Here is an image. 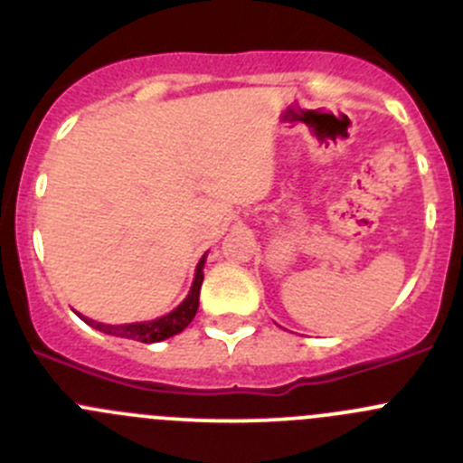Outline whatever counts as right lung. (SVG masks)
Masks as SVG:
<instances>
[{
    "label": "right lung",
    "mask_w": 463,
    "mask_h": 463,
    "mask_svg": "<svg viewBox=\"0 0 463 463\" xmlns=\"http://www.w3.org/2000/svg\"><path fill=\"white\" fill-rule=\"evenodd\" d=\"M203 264H205V255L199 260L197 270H194V282H193V288H190L188 298H185L175 311L163 316V318L149 320V322H132V325H105V322L89 320L80 314L78 316H80L87 325H91L93 329L102 331V334L116 335V338H129V340H138V343H161V340L181 334V331L193 322L194 314H197L199 291H202V282H203Z\"/></svg>",
    "instance_id": "right-lung-1"
}]
</instances>
